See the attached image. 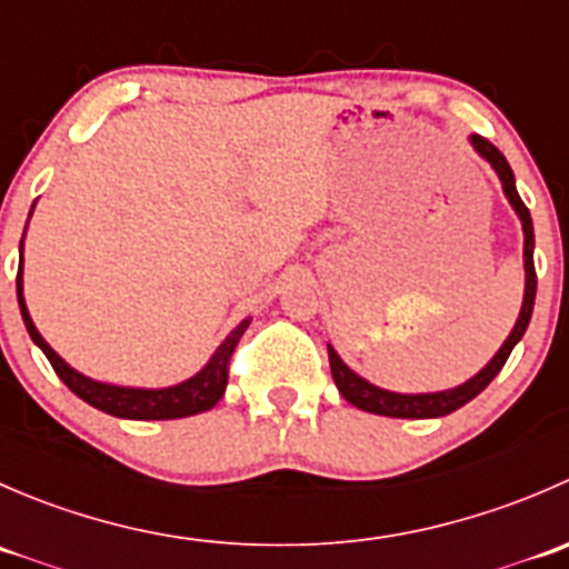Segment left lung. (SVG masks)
I'll return each instance as SVG.
<instances>
[{"label": "left lung", "instance_id": "obj_1", "mask_svg": "<svg viewBox=\"0 0 569 569\" xmlns=\"http://www.w3.org/2000/svg\"><path fill=\"white\" fill-rule=\"evenodd\" d=\"M470 142H473L476 151L481 153V157L487 159V162L496 168L498 178H501L503 183V192H507L509 203L515 206V211H518L520 222H523V237H526V248H523V258H526V295H523V308H520V317H518V325H515V330L509 332V338L503 341V347L498 349L496 358L490 360V363L485 366V369L479 371V375L473 377V380H468L465 386L455 388V391H440V393H391V391H382V388L371 386V382H366L363 377L355 375L352 369H347V363H343L341 358L336 355V349L327 347V355H330V371H332V380H336L338 391L343 393V399L352 401L355 407H360V410L366 412H377V416H391V418H438V416H449V412L460 410L462 405H468L473 396H479L485 391L487 386H490L492 380H496L498 371L503 369V363H507V358L512 355L515 343L523 338L526 327H529L531 321V311H533V295H537V272H533V226H531V214L529 209H526V203L520 200L518 189H515V176H512V168H509V162L503 159V153L498 151L496 146H492L487 137H479L473 134L470 137Z\"/></svg>", "mask_w": 569, "mask_h": 569}]
</instances>
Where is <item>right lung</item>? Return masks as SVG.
<instances>
[{"mask_svg": "<svg viewBox=\"0 0 569 569\" xmlns=\"http://www.w3.org/2000/svg\"><path fill=\"white\" fill-rule=\"evenodd\" d=\"M16 291H19V308L21 317H24L27 332H30L32 341L43 349V355L49 358L51 369L57 371L62 382L71 388L79 399H84L88 405H93L96 410H104L109 416L118 418H131V421H168V418H187L194 412L211 410L217 401L222 399L228 386V369H231L233 349H237L239 338L244 336V330L250 327V319H244L231 336L222 341V347L217 349L214 358L206 363L203 371L192 377V380L181 382V386L162 388V391H142V388H118V386H104V382H96L90 377L73 371L49 343L40 338V332L32 325L30 311L24 306V295H21V269L16 274Z\"/></svg>", "mask_w": 569, "mask_h": 569, "instance_id": "1", "label": "right lung"}]
</instances>
